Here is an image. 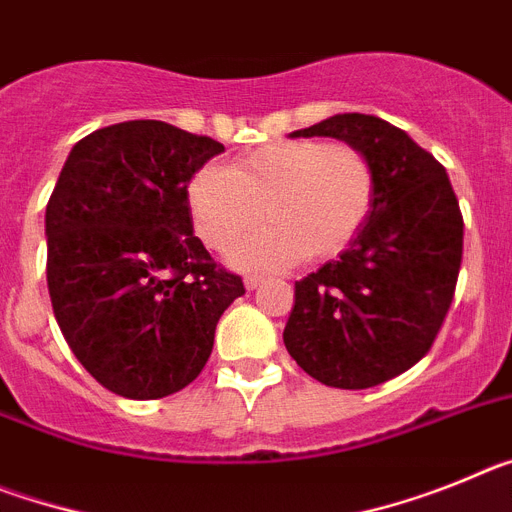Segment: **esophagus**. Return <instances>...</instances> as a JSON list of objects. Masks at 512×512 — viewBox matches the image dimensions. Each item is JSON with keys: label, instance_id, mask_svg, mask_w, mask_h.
Wrapping results in <instances>:
<instances>
[{"label": "esophagus", "instance_id": "esophagus-1", "mask_svg": "<svg viewBox=\"0 0 512 512\" xmlns=\"http://www.w3.org/2000/svg\"><path fill=\"white\" fill-rule=\"evenodd\" d=\"M243 284H246L248 292H253V289H259L261 284H264V277H256V274H251V277L243 279Z\"/></svg>", "mask_w": 512, "mask_h": 512}]
</instances>
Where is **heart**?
Wrapping results in <instances>:
<instances>
[{"mask_svg":"<svg viewBox=\"0 0 512 512\" xmlns=\"http://www.w3.org/2000/svg\"><path fill=\"white\" fill-rule=\"evenodd\" d=\"M189 212L202 241L235 248L241 269H284L305 256L323 261L354 241L374 205V169L359 148L325 140H279L238 156L228 169L205 166L189 182Z\"/></svg>","mask_w":512,"mask_h":512,"instance_id":"b5f03b06","label":"heart"}]
</instances>
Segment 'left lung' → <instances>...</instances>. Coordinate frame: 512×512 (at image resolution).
Masks as SVG:
<instances>
[{
	"mask_svg": "<svg viewBox=\"0 0 512 512\" xmlns=\"http://www.w3.org/2000/svg\"><path fill=\"white\" fill-rule=\"evenodd\" d=\"M292 138H336L374 169L369 220L336 261L295 284L289 356L338 390L377 387L418 364L459 279L464 220L446 169L382 117L333 115Z\"/></svg>",
	"mask_w": 512,
	"mask_h": 512,
	"instance_id": "left-lung-1",
	"label": "left lung"
}]
</instances>
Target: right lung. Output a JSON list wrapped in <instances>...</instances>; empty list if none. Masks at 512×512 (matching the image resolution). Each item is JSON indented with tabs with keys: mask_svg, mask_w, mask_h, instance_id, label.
Masks as SVG:
<instances>
[{
	"mask_svg": "<svg viewBox=\"0 0 512 512\" xmlns=\"http://www.w3.org/2000/svg\"><path fill=\"white\" fill-rule=\"evenodd\" d=\"M223 143L161 120L94 130L71 148L45 207L48 292L81 366L128 400L200 377L241 277L194 235L187 187Z\"/></svg>",
	"mask_w": 512,
	"mask_h": 512,
	"instance_id": "add662e5",
	"label": "right lung"
}]
</instances>
